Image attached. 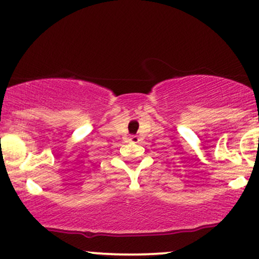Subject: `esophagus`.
Listing matches in <instances>:
<instances>
[{
    "label": "esophagus",
    "mask_w": 259,
    "mask_h": 259,
    "mask_svg": "<svg viewBox=\"0 0 259 259\" xmlns=\"http://www.w3.org/2000/svg\"><path fill=\"white\" fill-rule=\"evenodd\" d=\"M130 141H132V142H138L139 141V138L136 135H132V136H130Z\"/></svg>",
    "instance_id": "esophagus-1"
}]
</instances>
